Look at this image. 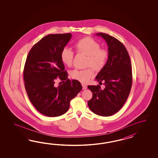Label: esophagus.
Here are the masks:
<instances>
[{
    "label": "esophagus",
    "instance_id": "34e87169",
    "mask_svg": "<svg viewBox=\"0 0 158 158\" xmlns=\"http://www.w3.org/2000/svg\"><path fill=\"white\" fill-rule=\"evenodd\" d=\"M81 85H82V87H83V90H86V89H87V86L85 85H84V84H82Z\"/></svg>",
    "mask_w": 158,
    "mask_h": 158
}]
</instances>
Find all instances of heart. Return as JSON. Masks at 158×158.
<instances>
[{"label": "heart", "mask_w": 158, "mask_h": 158, "mask_svg": "<svg viewBox=\"0 0 158 158\" xmlns=\"http://www.w3.org/2000/svg\"><path fill=\"white\" fill-rule=\"evenodd\" d=\"M78 53H82L88 56L87 66L93 68L96 71H100L105 66L108 58V52L101 48L100 44L95 40L90 38H84L79 40L75 45ZM74 57V52L69 48H62L61 52V59L62 62L67 66L72 65ZM72 79L86 83L93 78L94 73L91 68L86 69H75L71 72Z\"/></svg>", "instance_id": "heart-1"}]
</instances>
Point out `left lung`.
Segmentation results:
<instances>
[{
	"label": "left lung",
	"instance_id": "left-lung-1",
	"mask_svg": "<svg viewBox=\"0 0 158 158\" xmlns=\"http://www.w3.org/2000/svg\"><path fill=\"white\" fill-rule=\"evenodd\" d=\"M101 36L108 45V57L105 66L96 76L100 85L88 86L93 97L88 101L90 110L97 115L109 116L121 109L127 99L132 85V69L129 53L124 45L117 39L104 33Z\"/></svg>",
	"mask_w": 158,
	"mask_h": 158
}]
</instances>
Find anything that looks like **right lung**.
I'll return each mask as SVG.
<instances>
[{"label":"right lung","instance_id":"right-lung-1","mask_svg":"<svg viewBox=\"0 0 158 158\" xmlns=\"http://www.w3.org/2000/svg\"><path fill=\"white\" fill-rule=\"evenodd\" d=\"M71 38L70 33L44 36L31 49L25 64V87L29 100L39 112L49 117L64 114L82 89L79 81L68 78L61 59L62 48ZM57 77L63 84L56 87Z\"/></svg>","mask_w":158,"mask_h":158}]
</instances>
